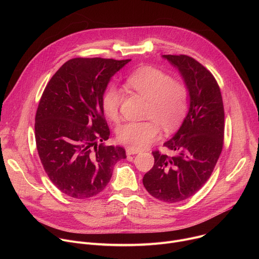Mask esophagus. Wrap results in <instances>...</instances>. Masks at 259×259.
Masks as SVG:
<instances>
[{
	"label": "esophagus",
	"instance_id": "34e87169",
	"mask_svg": "<svg viewBox=\"0 0 259 259\" xmlns=\"http://www.w3.org/2000/svg\"><path fill=\"white\" fill-rule=\"evenodd\" d=\"M140 152H141V151L136 150V149H133V147H127V150H126V153H127L128 156H130V155H136V154H138V153H140Z\"/></svg>",
	"mask_w": 259,
	"mask_h": 259
}]
</instances>
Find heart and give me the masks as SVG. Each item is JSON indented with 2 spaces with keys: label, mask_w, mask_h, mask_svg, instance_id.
I'll return each instance as SVG.
<instances>
[{
  "label": "heart",
  "mask_w": 259,
  "mask_h": 259,
  "mask_svg": "<svg viewBox=\"0 0 259 259\" xmlns=\"http://www.w3.org/2000/svg\"><path fill=\"white\" fill-rule=\"evenodd\" d=\"M126 86L147 99L146 118L143 122H127L118 128L120 142L145 149L160 135L159 125L166 131L175 129L186 116L189 90L179 81H173L168 73L153 67H140L126 78ZM122 91L109 85L103 92L101 104L103 113L113 121L119 119Z\"/></svg>",
  "instance_id": "obj_1"
}]
</instances>
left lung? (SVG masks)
<instances>
[{
    "mask_svg": "<svg viewBox=\"0 0 259 259\" xmlns=\"http://www.w3.org/2000/svg\"><path fill=\"white\" fill-rule=\"evenodd\" d=\"M175 66L189 90L190 108L180 128L164 143L172 156L153 152L154 167L143 186L154 198L176 203L194 196L211 176L223 151L225 109L212 73L188 55H163Z\"/></svg>",
    "mask_w": 259,
    "mask_h": 259,
    "instance_id": "obj_1",
    "label": "left lung"
}]
</instances>
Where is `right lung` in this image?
Returning <instances> with one entry per match:
<instances>
[{"instance_id":"right-lung-1","label":"right lung","mask_w":259,"mask_h":259,"mask_svg":"<svg viewBox=\"0 0 259 259\" xmlns=\"http://www.w3.org/2000/svg\"><path fill=\"white\" fill-rule=\"evenodd\" d=\"M131 59L72 58L51 78L35 114L36 150L49 179L63 194L87 199L104 190L121 146L104 145L109 128L101 99L110 79Z\"/></svg>"}]
</instances>
